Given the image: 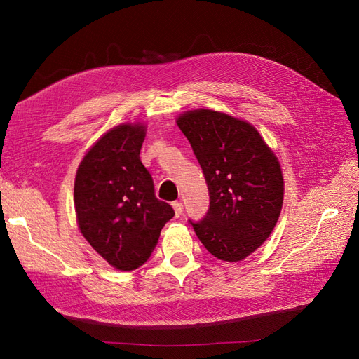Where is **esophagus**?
<instances>
[{
	"label": "esophagus",
	"instance_id": "1",
	"mask_svg": "<svg viewBox=\"0 0 359 359\" xmlns=\"http://www.w3.org/2000/svg\"><path fill=\"white\" fill-rule=\"evenodd\" d=\"M173 210H175V215L176 217H180L182 212H183V203L182 202H173Z\"/></svg>",
	"mask_w": 359,
	"mask_h": 359
}]
</instances>
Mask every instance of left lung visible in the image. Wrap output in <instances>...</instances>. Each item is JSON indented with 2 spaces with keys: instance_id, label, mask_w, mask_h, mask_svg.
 <instances>
[{
  "instance_id": "8db88e82",
  "label": "left lung",
  "mask_w": 359,
  "mask_h": 359,
  "mask_svg": "<svg viewBox=\"0 0 359 359\" xmlns=\"http://www.w3.org/2000/svg\"><path fill=\"white\" fill-rule=\"evenodd\" d=\"M177 126L189 140L210 191V210L194 230L212 256L240 262L273 231L284 202V176L271 147L249 123L211 109L183 111Z\"/></svg>"
}]
</instances>
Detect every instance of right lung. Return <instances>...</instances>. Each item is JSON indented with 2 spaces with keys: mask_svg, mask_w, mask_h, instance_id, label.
<instances>
[{
  "mask_svg": "<svg viewBox=\"0 0 359 359\" xmlns=\"http://www.w3.org/2000/svg\"><path fill=\"white\" fill-rule=\"evenodd\" d=\"M147 134L142 122H125L94 142L74 182L80 233L110 266L134 271L156 249L175 211L154 195V183L140 158Z\"/></svg>",
  "mask_w": 359,
  "mask_h": 359,
  "instance_id": "add662e5",
  "label": "right lung"
}]
</instances>
